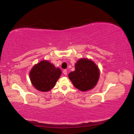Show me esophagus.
I'll return each mask as SVG.
<instances>
[{
    "label": "esophagus",
    "instance_id": "esophagus-1",
    "mask_svg": "<svg viewBox=\"0 0 134 134\" xmlns=\"http://www.w3.org/2000/svg\"><path fill=\"white\" fill-rule=\"evenodd\" d=\"M63 74H64V75H67V70H63Z\"/></svg>",
    "mask_w": 134,
    "mask_h": 134
}]
</instances>
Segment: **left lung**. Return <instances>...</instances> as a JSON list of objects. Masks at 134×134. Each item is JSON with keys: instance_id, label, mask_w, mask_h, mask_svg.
<instances>
[{"instance_id": "left-lung-1", "label": "left lung", "mask_w": 134, "mask_h": 134, "mask_svg": "<svg viewBox=\"0 0 134 134\" xmlns=\"http://www.w3.org/2000/svg\"><path fill=\"white\" fill-rule=\"evenodd\" d=\"M69 77L77 89L87 91L96 86L99 78V70L92 61L80 59L76 63L75 70L69 73Z\"/></svg>"}]
</instances>
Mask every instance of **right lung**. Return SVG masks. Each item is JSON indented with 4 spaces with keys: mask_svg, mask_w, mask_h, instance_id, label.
I'll return each instance as SVG.
<instances>
[{
    "mask_svg": "<svg viewBox=\"0 0 134 134\" xmlns=\"http://www.w3.org/2000/svg\"><path fill=\"white\" fill-rule=\"evenodd\" d=\"M62 74L59 68L47 61H42L31 70L30 79L33 86L40 91L48 92L54 87Z\"/></svg>",
    "mask_w": 134,
    "mask_h": 134,
    "instance_id": "obj_1",
    "label": "right lung"
}]
</instances>
